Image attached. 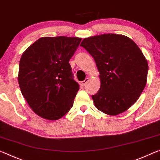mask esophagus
<instances>
[{
  "label": "esophagus",
  "mask_w": 160,
  "mask_h": 160,
  "mask_svg": "<svg viewBox=\"0 0 160 160\" xmlns=\"http://www.w3.org/2000/svg\"><path fill=\"white\" fill-rule=\"evenodd\" d=\"M88 82V78H86L84 81H83V82H82V84L83 86H85L86 84V83H87Z\"/></svg>",
  "instance_id": "1"
}]
</instances>
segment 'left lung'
<instances>
[{
	"label": "left lung",
	"mask_w": 160,
	"mask_h": 160,
	"mask_svg": "<svg viewBox=\"0 0 160 160\" xmlns=\"http://www.w3.org/2000/svg\"><path fill=\"white\" fill-rule=\"evenodd\" d=\"M81 46L93 57L101 87L92 95L96 108L116 116L134 104L145 87L148 64L137 44L116 34L85 38Z\"/></svg>",
	"instance_id": "obj_1"
}]
</instances>
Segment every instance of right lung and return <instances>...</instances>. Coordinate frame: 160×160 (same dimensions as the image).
Listing matches in <instances>:
<instances>
[{
    "mask_svg": "<svg viewBox=\"0 0 160 160\" xmlns=\"http://www.w3.org/2000/svg\"><path fill=\"white\" fill-rule=\"evenodd\" d=\"M81 41L78 38L45 37L22 54L18 83L26 101L39 116L58 120L72 108L79 86L69 62Z\"/></svg>",
    "mask_w": 160,
    "mask_h": 160,
    "instance_id": "add662e5",
    "label": "right lung"
}]
</instances>
